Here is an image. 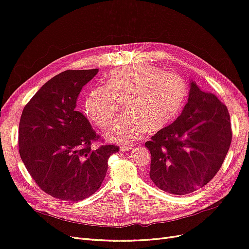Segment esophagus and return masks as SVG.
I'll use <instances>...</instances> for the list:
<instances>
[{
	"label": "esophagus",
	"mask_w": 249,
	"mask_h": 249,
	"mask_svg": "<svg viewBox=\"0 0 249 249\" xmlns=\"http://www.w3.org/2000/svg\"><path fill=\"white\" fill-rule=\"evenodd\" d=\"M133 147H134L133 144H123V145H120V149H122V150H127V149H131Z\"/></svg>",
	"instance_id": "34e87169"
}]
</instances>
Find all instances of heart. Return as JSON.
Segmentation results:
<instances>
[{
  "mask_svg": "<svg viewBox=\"0 0 249 249\" xmlns=\"http://www.w3.org/2000/svg\"><path fill=\"white\" fill-rule=\"evenodd\" d=\"M188 86L178 74L148 64H133L112 71L105 87L89 90L85 99L87 116L100 127L109 126L119 115L122 103L127 114L108 131V138L130 143L147 130L164 129L185 106Z\"/></svg>",
  "mask_w": 249,
  "mask_h": 249,
  "instance_id": "heart-1",
  "label": "heart"
}]
</instances>
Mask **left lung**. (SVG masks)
I'll return each instance as SVG.
<instances>
[{
    "mask_svg": "<svg viewBox=\"0 0 249 249\" xmlns=\"http://www.w3.org/2000/svg\"><path fill=\"white\" fill-rule=\"evenodd\" d=\"M231 136L225 105L192 82L182 114L145 142L152 155L149 178L165 192H194L219 171Z\"/></svg>",
    "mask_w": 249,
    "mask_h": 249,
    "instance_id": "obj_1",
    "label": "left lung"
}]
</instances>
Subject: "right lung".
<instances>
[{"instance_id": "1", "label": "right lung", "mask_w": 249, "mask_h": 249, "mask_svg": "<svg viewBox=\"0 0 249 249\" xmlns=\"http://www.w3.org/2000/svg\"><path fill=\"white\" fill-rule=\"evenodd\" d=\"M99 70L65 71L48 81L22 110L18 150L30 176L53 197L78 201L101 187L114 144L93 148L101 137L76 111L78 95Z\"/></svg>"}]
</instances>
